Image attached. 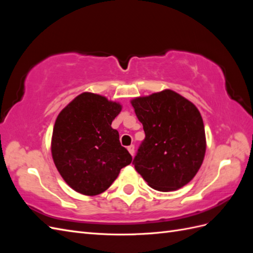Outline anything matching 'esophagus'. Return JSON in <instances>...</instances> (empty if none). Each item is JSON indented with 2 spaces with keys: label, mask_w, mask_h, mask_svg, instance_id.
<instances>
[{
  "label": "esophagus",
  "mask_w": 253,
  "mask_h": 253,
  "mask_svg": "<svg viewBox=\"0 0 253 253\" xmlns=\"http://www.w3.org/2000/svg\"><path fill=\"white\" fill-rule=\"evenodd\" d=\"M127 150H128V152H129V154H131L132 156H134V154H135V147H134V144L128 145Z\"/></svg>",
  "instance_id": "esophagus-1"
}]
</instances>
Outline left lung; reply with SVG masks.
Instances as JSON below:
<instances>
[{"label": "left lung", "instance_id": "1", "mask_svg": "<svg viewBox=\"0 0 253 253\" xmlns=\"http://www.w3.org/2000/svg\"><path fill=\"white\" fill-rule=\"evenodd\" d=\"M145 134L133 165L148 185L177 190L192 179L206 152L205 126L196 106L166 89L132 101Z\"/></svg>", "mask_w": 253, "mask_h": 253}]
</instances>
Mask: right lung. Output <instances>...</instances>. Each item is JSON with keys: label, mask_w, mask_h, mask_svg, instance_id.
Instances as JSON below:
<instances>
[{"label": "right lung", "mask_w": 253, "mask_h": 253, "mask_svg": "<svg viewBox=\"0 0 253 253\" xmlns=\"http://www.w3.org/2000/svg\"><path fill=\"white\" fill-rule=\"evenodd\" d=\"M121 105L91 93L76 97L61 111L52 132L51 154L70 187L84 195L108 189L132 156L122 147L112 121Z\"/></svg>", "instance_id": "1"}]
</instances>
